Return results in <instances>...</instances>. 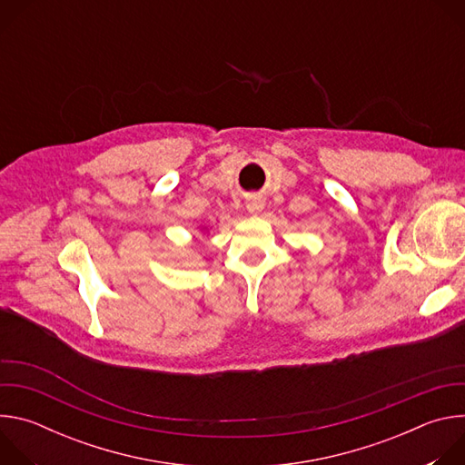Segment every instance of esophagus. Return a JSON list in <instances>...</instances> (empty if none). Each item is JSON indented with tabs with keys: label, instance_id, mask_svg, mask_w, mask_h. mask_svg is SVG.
Here are the masks:
<instances>
[{
	"label": "esophagus",
	"instance_id": "34e87169",
	"mask_svg": "<svg viewBox=\"0 0 465 465\" xmlns=\"http://www.w3.org/2000/svg\"><path fill=\"white\" fill-rule=\"evenodd\" d=\"M246 210H248L250 213H259V212L262 210V203L259 201V198H250L248 204H246Z\"/></svg>",
	"mask_w": 465,
	"mask_h": 465
}]
</instances>
